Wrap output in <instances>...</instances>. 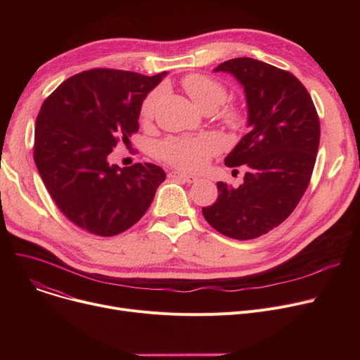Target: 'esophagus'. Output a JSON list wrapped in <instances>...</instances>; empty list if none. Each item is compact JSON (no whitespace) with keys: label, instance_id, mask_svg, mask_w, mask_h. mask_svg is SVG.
<instances>
[{"label":"esophagus","instance_id":"esophagus-1","mask_svg":"<svg viewBox=\"0 0 360 360\" xmlns=\"http://www.w3.org/2000/svg\"><path fill=\"white\" fill-rule=\"evenodd\" d=\"M169 176L174 178V179H179V181H182V182H186V184H194V182L198 181L197 176H194V175H186V174H182V172H170Z\"/></svg>","mask_w":360,"mask_h":360}]
</instances>
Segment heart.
<instances>
[{
  "mask_svg": "<svg viewBox=\"0 0 360 360\" xmlns=\"http://www.w3.org/2000/svg\"><path fill=\"white\" fill-rule=\"evenodd\" d=\"M182 87L191 101L202 110H214L219 108L228 96V90L224 84L214 77L205 74H190L184 77ZM160 99V91L150 93L144 99L140 118L143 122L153 120L155 110ZM221 118L229 127H239L242 115L236 108H226L221 110ZM220 147L219 140L213 136H197V137H172L163 141L159 147V155L163 160L182 170H198L209 158Z\"/></svg>",
  "mask_w": 360,
  "mask_h": 360,
  "instance_id": "obj_1",
  "label": "heart"
}]
</instances>
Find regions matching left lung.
Wrapping results in <instances>:
<instances>
[{
	"label": "left lung",
	"instance_id": "left-lung-1",
	"mask_svg": "<svg viewBox=\"0 0 360 360\" xmlns=\"http://www.w3.org/2000/svg\"><path fill=\"white\" fill-rule=\"evenodd\" d=\"M214 71L235 75L245 90L250 132L224 163L247 172L238 188L217 182V201L202 207V216L224 236L254 239L285 221L305 194L319 146L318 113L289 71L245 56Z\"/></svg>",
	"mask_w": 360,
	"mask_h": 360
}]
</instances>
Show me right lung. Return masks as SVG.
I'll list each match as a JSON object with an SVG mask.
<instances>
[{"label":"right lung","mask_w":360,"mask_h":360,"mask_svg":"<svg viewBox=\"0 0 360 360\" xmlns=\"http://www.w3.org/2000/svg\"><path fill=\"white\" fill-rule=\"evenodd\" d=\"M166 75L94 68L72 75L45 99L34 128L33 158L58 209L98 236L136 224L165 181L153 163L110 165L118 143L139 131L143 101Z\"/></svg>","instance_id":"add662e5"}]
</instances>
